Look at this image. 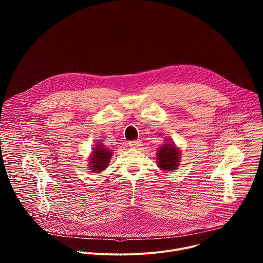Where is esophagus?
<instances>
[{"instance_id": "1", "label": "esophagus", "mask_w": 263, "mask_h": 263, "mask_svg": "<svg viewBox=\"0 0 263 263\" xmlns=\"http://www.w3.org/2000/svg\"><path fill=\"white\" fill-rule=\"evenodd\" d=\"M129 146H131L132 148H138L139 146H141V141L140 140H132L129 142Z\"/></svg>"}]
</instances>
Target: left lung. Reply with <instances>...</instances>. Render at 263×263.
I'll return each mask as SVG.
<instances>
[{
	"label": "left lung",
	"mask_w": 263,
	"mask_h": 263,
	"mask_svg": "<svg viewBox=\"0 0 263 263\" xmlns=\"http://www.w3.org/2000/svg\"><path fill=\"white\" fill-rule=\"evenodd\" d=\"M171 139H165L157 151V164L160 170L165 172H172L178 168L180 163V149L175 145V143L170 141Z\"/></svg>",
	"instance_id": "1"
}]
</instances>
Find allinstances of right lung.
Here are the masks:
<instances>
[{"label": "right lung", "instance_id": "right-lung-1", "mask_svg": "<svg viewBox=\"0 0 263 263\" xmlns=\"http://www.w3.org/2000/svg\"><path fill=\"white\" fill-rule=\"evenodd\" d=\"M91 156L89 158V168L92 173H100L104 171L108 163L110 162V158L112 156V152L109 148L105 147L101 143H97L91 152Z\"/></svg>", "mask_w": 263, "mask_h": 263}]
</instances>
